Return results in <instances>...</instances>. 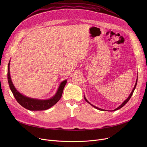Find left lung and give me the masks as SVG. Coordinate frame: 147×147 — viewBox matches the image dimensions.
I'll return each instance as SVG.
<instances>
[{
  "instance_id": "obj_1",
  "label": "left lung",
  "mask_w": 147,
  "mask_h": 147,
  "mask_svg": "<svg viewBox=\"0 0 147 147\" xmlns=\"http://www.w3.org/2000/svg\"><path fill=\"white\" fill-rule=\"evenodd\" d=\"M137 81H138V78H137V79H136V83H135V86H134V89H133V90H132V92H131V94H130V95L129 96V97L125 100V101L123 102L119 107H118L117 109H115V110H113V111H116V110H119V109H121V107H123V106H124L128 101H129V100L130 99V98H131V96H132V94H133V93H134V90H135V88H136V84H137ZM84 99H85V101L87 102H88L89 104H90L92 106H93L94 108H95V109H98V110H101V111H104V110H103V109H99V108H98V107H95V105H92V104H91L88 100L86 99V98H85V96H84Z\"/></svg>"
}]
</instances>
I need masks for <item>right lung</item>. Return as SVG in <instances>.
Instances as JSON below:
<instances>
[{
  "label": "right lung",
  "instance_id": "1",
  "mask_svg": "<svg viewBox=\"0 0 147 147\" xmlns=\"http://www.w3.org/2000/svg\"><path fill=\"white\" fill-rule=\"evenodd\" d=\"M9 65H10V61L9 62L8 66H7V80H8L9 88L12 92L15 98L16 99L17 101L22 107L30 111L46 110L49 109V108L52 107L53 105H54L56 103H57V102L61 99L62 96V94H63L64 88L67 83V80H65L63 82L61 83L56 94L52 98L49 99H45V100L31 98L22 95L13 86V83L11 79Z\"/></svg>",
  "mask_w": 147,
  "mask_h": 147
}]
</instances>
